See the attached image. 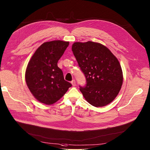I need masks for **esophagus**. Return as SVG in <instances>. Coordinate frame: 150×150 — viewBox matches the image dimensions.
Segmentation results:
<instances>
[{
	"label": "esophagus",
	"mask_w": 150,
	"mask_h": 150,
	"mask_svg": "<svg viewBox=\"0 0 150 150\" xmlns=\"http://www.w3.org/2000/svg\"><path fill=\"white\" fill-rule=\"evenodd\" d=\"M71 84H72V86H75L76 85V82H75V80H73L72 81H71Z\"/></svg>",
	"instance_id": "34e87169"
}]
</instances>
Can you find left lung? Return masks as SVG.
I'll use <instances>...</instances> for the list:
<instances>
[{
	"label": "left lung",
	"instance_id": "obj_1",
	"mask_svg": "<svg viewBox=\"0 0 150 150\" xmlns=\"http://www.w3.org/2000/svg\"><path fill=\"white\" fill-rule=\"evenodd\" d=\"M73 53L86 80L80 90L96 107L112 102L121 89L123 76L120 64L106 47L93 42H75Z\"/></svg>",
	"mask_w": 150,
	"mask_h": 150
}]
</instances>
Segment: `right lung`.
I'll list each match as a JSON object with an SVG mask.
<instances>
[{
    "label": "right lung",
    "mask_w": 150,
    "mask_h": 150,
    "mask_svg": "<svg viewBox=\"0 0 150 150\" xmlns=\"http://www.w3.org/2000/svg\"><path fill=\"white\" fill-rule=\"evenodd\" d=\"M69 42L54 40L43 43L28 63L25 78L27 85L39 102L53 104L65 94L71 84L64 80L57 62L69 46Z\"/></svg>",
    "instance_id": "1"
}]
</instances>
